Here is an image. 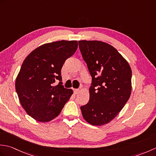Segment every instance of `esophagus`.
I'll list each match as a JSON object with an SVG mask.
<instances>
[{
  "label": "esophagus",
  "instance_id": "obj_1",
  "mask_svg": "<svg viewBox=\"0 0 156 156\" xmlns=\"http://www.w3.org/2000/svg\"><path fill=\"white\" fill-rule=\"evenodd\" d=\"M74 92L75 94H78L79 92V89H74Z\"/></svg>",
  "mask_w": 156,
  "mask_h": 156
}]
</instances>
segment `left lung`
Returning a JSON list of instances; mask_svg holds the SVG:
<instances>
[{
  "instance_id": "obj_1",
  "label": "left lung",
  "mask_w": 156,
  "mask_h": 156,
  "mask_svg": "<svg viewBox=\"0 0 156 156\" xmlns=\"http://www.w3.org/2000/svg\"><path fill=\"white\" fill-rule=\"evenodd\" d=\"M78 44L92 77L90 98L80 107L82 114L88 123L103 125L119 114L130 97L131 69L107 43L82 40Z\"/></svg>"
}]
</instances>
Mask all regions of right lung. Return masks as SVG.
<instances>
[{
  "label": "right lung",
  "mask_w": 156,
  "mask_h": 156,
  "mask_svg": "<svg viewBox=\"0 0 156 156\" xmlns=\"http://www.w3.org/2000/svg\"><path fill=\"white\" fill-rule=\"evenodd\" d=\"M77 48V41H55L39 46L25 59L15 89L22 107L36 121L48 122L58 117L73 94L62 85L61 69Z\"/></svg>",
  "instance_id": "obj_1"
}]
</instances>
